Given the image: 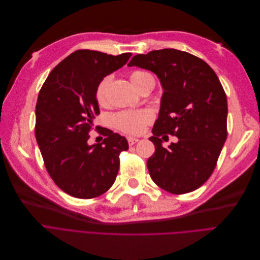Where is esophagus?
<instances>
[{"mask_svg":"<svg viewBox=\"0 0 260 260\" xmlns=\"http://www.w3.org/2000/svg\"><path fill=\"white\" fill-rule=\"evenodd\" d=\"M127 140H128V144H129L130 146L134 145L135 143H137V142L139 141V139H137V138H132V137H129Z\"/></svg>","mask_w":260,"mask_h":260,"instance_id":"34e87169","label":"esophagus"}]
</instances>
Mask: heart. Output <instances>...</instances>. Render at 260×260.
<instances>
[{
	"instance_id": "b5f03b06",
	"label": "heart",
	"mask_w": 260,
	"mask_h": 260,
	"mask_svg": "<svg viewBox=\"0 0 260 260\" xmlns=\"http://www.w3.org/2000/svg\"><path fill=\"white\" fill-rule=\"evenodd\" d=\"M148 78H151V75L143 71L137 70L130 73V80L138 91ZM111 80H112L111 76H106L96 85L95 100L100 105H104L106 103ZM151 120L152 114L147 110L121 111V112H118L112 116L113 125L118 130L128 134H141Z\"/></svg>"
}]
</instances>
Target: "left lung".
<instances>
[{
  "mask_svg": "<svg viewBox=\"0 0 260 260\" xmlns=\"http://www.w3.org/2000/svg\"><path fill=\"white\" fill-rule=\"evenodd\" d=\"M129 67L153 72L164 90L149 140L155 152L147 167L153 182L171 193L190 192L211 177L226 137L228 101L205 61L174 48L134 56ZM167 134L177 143L161 146Z\"/></svg>",
  "mask_w": 260,
  "mask_h": 260,
  "instance_id": "8db88e82",
  "label": "left lung"
}]
</instances>
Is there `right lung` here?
I'll return each instance as SVG.
<instances>
[{
	"instance_id": "obj_1",
	"label": "right lung",
	"mask_w": 260,
	"mask_h": 260,
	"mask_svg": "<svg viewBox=\"0 0 260 260\" xmlns=\"http://www.w3.org/2000/svg\"><path fill=\"white\" fill-rule=\"evenodd\" d=\"M131 53L118 56L78 49L49 73L36 106V140L47 172L57 186L79 199H92L112 186L119 153L127 140L102 129L105 140L90 146L89 132L100 114L95 89L104 77L127 63Z\"/></svg>"
}]
</instances>
